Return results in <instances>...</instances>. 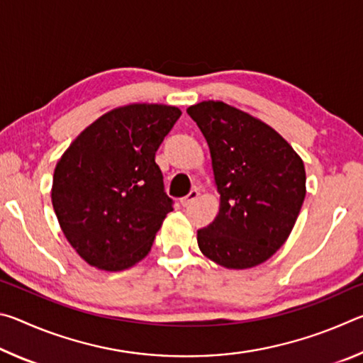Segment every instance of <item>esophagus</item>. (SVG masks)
Segmentation results:
<instances>
[{
  "label": "esophagus",
  "mask_w": 363,
  "mask_h": 363,
  "mask_svg": "<svg viewBox=\"0 0 363 363\" xmlns=\"http://www.w3.org/2000/svg\"><path fill=\"white\" fill-rule=\"evenodd\" d=\"M199 190H190L187 196H184V199H181V205L182 206H190L194 203V201L199 199Z\"/></svg>",
  "instance_id": "esophagus-1"
}]
</instances>
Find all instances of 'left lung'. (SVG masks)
Segmentation results:
<instances>
[{"mask_svg":"<svg viewBox=\"0 0 363 363\" xmlns=\"http://www.w3.org/2000/svg\"><path fill=\"white\" fill-rule=\"evenodd\" d=\"M210 147L219 213L196 232L199 248L225 269L267 261L286 242L306 196L304 163L256 116L220 101L187 108Z\"/></svg>","mask_w":363,"mask_h":363,"instance_id":"obj_1","label":"left lung"}]
</instances>
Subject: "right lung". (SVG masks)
Wrapping results in <instances>:
<instances>
[{
	"label": "right lung",
	"mask_w": 363,
	"mask_h": 363,
	"mask_svg": "<svg viewBox=\"0 0 363 363\" xmlns=\"http://www.w3.org/2000/svg\"><path fill=\"white\" fill-rule=\"evenodd\" d=\"M181 113L163 104L113 108L60 157L52 206L65 238L89 266L118 272L149 255L173 211L155 152Z\"/></svg>",
	"instance_id": "1"
}]
</instances>
